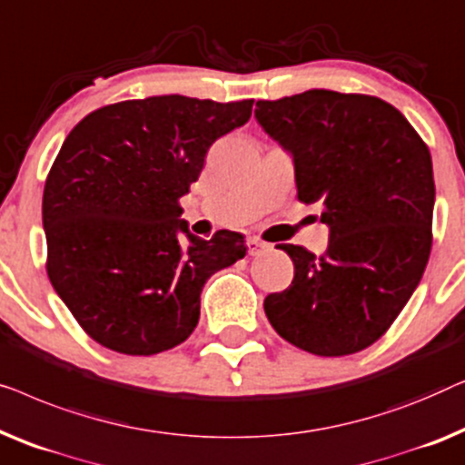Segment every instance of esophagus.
<instances>
[{
  "instance_id": "34e87169",
  "label": "esophagus",
  "mask_w": 465,
  "mask_h": 465,
  "mask_svg": "<svg viewBox=\"0 0 465 465\" xmlns=\"http://www.w3.org/2000/svg\"><path fill=\"white\" fill-rule=\"evenodd\" d=\"M263 251H267V242L259 238L248 240V254H251V257H257V254H261Z\"/></svg>"
}]
</instances>
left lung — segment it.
<instances>
[{"label": "left lung", "mask_w": 465, "mask_h": 465, "mask_svg": "<svg viewBox=\"0 0 465 465\" xmlns=\"http://www.w3.org/2000/svg\"><path fill=\"white\" fill-rule=\"evenodd\" d=\"M257 107L265 133L292 153L297 198L320 202L331 232L322 257L278 246L295 278L265 297L267 320L310 354H356L385 335L428 265L436 195L430 149L377 96L307 90Z\"/></svg>", "instance_id": "obj_1"}]
</instances>
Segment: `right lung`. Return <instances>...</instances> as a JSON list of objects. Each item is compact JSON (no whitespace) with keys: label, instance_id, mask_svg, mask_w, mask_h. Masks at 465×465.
<instances>
[{"label":"right lung","instance_id":"1","mask_svg":"<svg viewBox=\"0 0 465 465\" xmlns=\"http://www.w3.org/2000/svg\"><path fill=\"white\" fill-rule=\"evenodd\" d=\"M252 103L122 101L67 134L44 187L45 270L103 348L152 356L183 343L198 324L206 280L246 254L238 232L189 233L179 200L213 143L251 120Z\"/></svg>","mask_w":465,"mask_h":465}]
</instances>
